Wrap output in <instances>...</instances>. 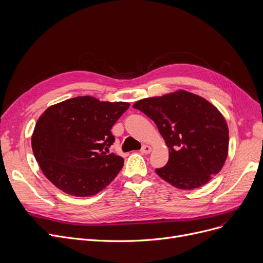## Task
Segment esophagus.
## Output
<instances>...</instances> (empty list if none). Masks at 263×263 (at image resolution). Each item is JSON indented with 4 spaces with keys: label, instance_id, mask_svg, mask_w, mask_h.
<instances>
[{
    "label": "esophagus",
    "instance_id": "esophagus-1",
    "mask_svg": "<svg viewBox=\"0 0 263 263\" xmlns=\"http://www.w3.org/2000/svg\"><path fill=\"white\" fill-rule=\"evenodd\" d=\"M151 151H152V147L149 145H143L141 148V153L143 154H148Z\"/></svg>",
    "mask_w": 263,
    "mask_h": 263
}]
</instances>
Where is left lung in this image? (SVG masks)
Here are the masks:
<instances>
[{
	"label": "left lung",
	"mask_w": 263,
	"mask_h": 263,
	"mask_svg": "<svg viewBox=\"0 0 263 263\" xmlns=\"http://www.w3.org/2000/svg\"><path fill=\"white\" fill-rule=\"evenodd\" d=\"M153 120L169 147V160L155 169L180 190H195L217 174L228 156L226 120L203 97L180 90L138 101L133 106Z\"/></svg>",
	"instance_id": "obj_1"
}]
</instances>
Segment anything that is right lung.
<instances>
[{"mask_svg": "<svg viewBox=\"0 0 263 263\" xmlns=\"http://www.w3.org/2000/svg\"><path fill=\"white\" fill-rule=\"evenodd\" d=\"M128 108V103L78 96L46 109L32 135L33 153L46 178L71 196L103 191L124 165L121 156L104 152L115 142L112 126Z\"/></svg>", "mask_w": 263, "mask_h": 263, "instance_id": "1", "label": "right lung"}]
</instances>
